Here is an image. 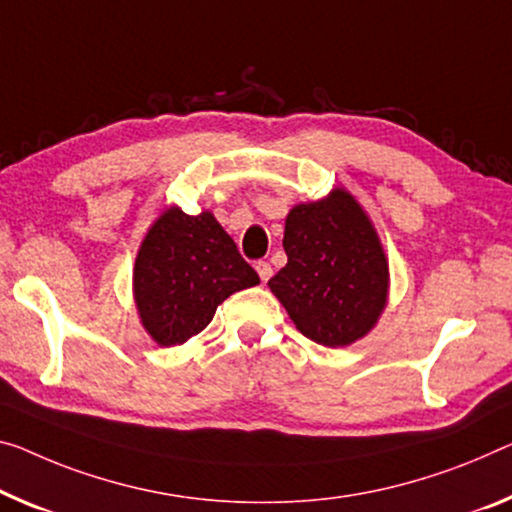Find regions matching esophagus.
Returning <instances> with one entry per match:
<instances>
[{
  "mask_svg": "<svg viewBox=\"0 0 512 512\" xmlns=\"http://www.w3.org/2000/svg\"><path fill=\"white\" fill-rule=\"evenodd\" d=\"M256 272H258V277H261V281L265 283L267 279L272 277V265L267 263V261H258L256 263Z\"/></svg>",
  "mask_w": 512,
  "mask_h": 512,
  "instance_id": "1",
  "label": "esophagus"
}]
</instances>
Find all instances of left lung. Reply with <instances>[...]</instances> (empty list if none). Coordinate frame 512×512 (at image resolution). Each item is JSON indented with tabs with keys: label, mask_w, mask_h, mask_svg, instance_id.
Returning a JSON list of instances; mask_svg holds the SVG:
<instances>
[{
	"label": "left lung",
	"mask_w": 512,
	"mask_h": 512,
	"mask_svg": "<svg viewBox=\"0 0 512 512\" xmlns=\"http://www.w3.org/2000/svg\"><path fill=\"white\" fill-rule=\"evenodd\" d=\"M288 263L267 281L300 332L343 348L371 332L387 304L389 267L373 224L348 192L288 212Z\"/></svg>",
	"instance_id": "8db88e82"
}]
</instances>
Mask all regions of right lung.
<instances>
[{"mask_svg": "<svg viewBox=\"0 0 512 512\" xmlns=\"http://www.w3.org/2000/svg\"><path fill=\"white\" fill-rule=\"evenodd\" d=\"M258 281L210 212L171 208L141 242L135 300L146 332L169 348L203 332L226 297Z\"/></svg>", "mask_w": 512, "mask_h": 512, "instance_id": "add662e5", "label": "right lung"}]
</instances>
